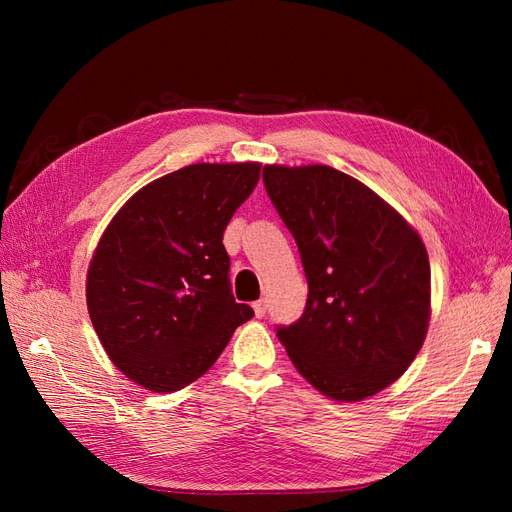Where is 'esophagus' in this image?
I'll list each match as a JSON object with an SVG mask.
<instances>
[{
  "instance_id": "obj_1",
  "label": "esophagus",
  "mask_w": 512,
  "mask_h": 512,
  "mask_svg": "<svg viewBox=\"0 0 512 512\" xmlns=\"http://www.w3.org/2000/svg\"><path fill=\"white\" fill-rule=\"evenodd\" d=\"M254 314H256V318H262L267 314V301L265 299H260V301L254 303Z\"/></svg>"
}]
</instances>
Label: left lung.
<instances>
[{
	"label": "left lung",
	"mask_w": 512,
	"mask_h": 512,
	"mask_svg": "<svg viewBox=\"0 0 512 512\" xmlns=\"http://www.w3.org/2000/svg\"><path fill=\"white\" fill-rule=\"evenodd\" d=\"M267 194L297 241L307 303L277 337L299 374L361 401L414 361L429 324V258L418 232L367 185L331 166H265Z\"/></svg>",
	"instance_id": "8db88e82"
}]
</instances>
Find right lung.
I'll return each instance as SVG.
<instances>
[{"mask_svg":"<svg viewBox=\"0 0 512 512\" xmlns=\"http://www.w3.org/2000/svg\"><path fill=\"white\" fill-rule=\"evenodd\" d=\"M260 164H190L138 190L87 271L91 324L111 361L153 393L188 386L254 316L230 290L224 230Z\"/></svg>","mask_w":512,"mask_h":512,"instance_id":"add662e5","label":"right lung"}]
</instances>
